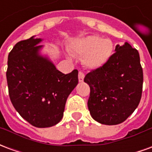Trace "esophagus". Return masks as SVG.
Masks as SVG:
<instances>
[{"label":"esophagus","mask_w":152,"mask_h":152,"mask_svg":"<svg viewBox=\"0 0 152 152\" xmlns=\"http://www.w3.org/2000/svg\"><path fill=\"white\" fill-rule=\"evenodd\" d=\"M85 78V74L82 72H79V75H78V79H79L80 82H83Z\"/></svg>","instance_id":"34e87169"}]
</instances>
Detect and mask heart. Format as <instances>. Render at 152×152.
Wrapping results in <instances>:
<instances>
[{
  "label": "heart",
  "instance_id": "1",
  "mask_svg": "<svg viewBox=\"0 0 152 152\" xmlns=\"http://www.w3.org/2000/svg\"><path fill=\"white\" fill-rule=\"evenodd\" d=\"M73 53L83 57V64L89 69L104 66L113 52V45L108 39L99 36H89L76 40L71 46Z\"/></svg>",
  "mask_w": 152,
  "mask_h": 152
}]
</instances>
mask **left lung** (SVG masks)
Segmentation results:
<instances>
[{"instance_id":"obj_1","label":"left lung","mask_w":152,"mask_h":152,"mask_svg":"<svg viewBox=\"0 0 152 152\" xmlns=\"http://www.w3.org/2000/svg\"><path fill=\"white\" fill-rule=\"evenodd\" d=\"M88 108L94 120L107 125L124 122L139 104L143 82L140 57L128 42L117 45L107 63L88 73Z\"/></svg>"}]
</instances>
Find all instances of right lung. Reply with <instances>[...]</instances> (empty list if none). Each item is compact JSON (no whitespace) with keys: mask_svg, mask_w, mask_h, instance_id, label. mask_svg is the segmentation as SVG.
<instances>
[{"mask_svg":"<svg viewBox=\"0 0 152 152\" xmlns=\"http://www.w3.org/2000/svg\"><path fill=\"white\" fill-rule=\"evenodd\" d=\"M40 38L31 37L15 45L8 56L6 78L15 110L37 128L51 127L63 116L66 99L78 84V71L63 74L40 54Z\"/></svg>","mask_w":152,"mask_h":152,"instance_id":"right-lung-1","label":"right lung"}]
</instances>
